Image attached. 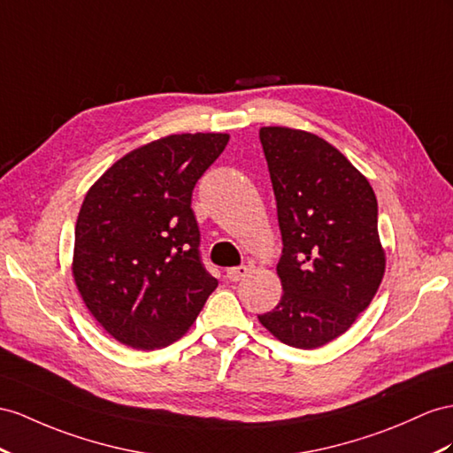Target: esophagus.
Instances as JSON below:
<instances>
[{
    "label": "esophagus",
    "mask_w": 453,
    "mask_h": 453,
    "mask_svg": "<svg viewBox=\"0 0 453 453\" xmlns=\"http://www.w3.org/2000/svg\"><path fill=\"white\" fill-rule=\"evenodd\" d=\"M249 273H250L249 265H237V268H229V270H227V280L237 283V281L242 280V277H247Z\"/></svg>",
    "instance_id": "esophagus-1"
}]
</instances>
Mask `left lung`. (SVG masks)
Instances as JSON below:
<instances>
[{
    "label": "left lung",
    "mask_w": 453,
    "mask_h": 453,
    "mask_svg": "<svg viewBox=\"0 0 453 453\" xmlns=\"http://www.w3.org/2000/svg\"><path fill=\"white\" fill-rule=\"evenodd\" d=\"M283 254V296L258 316L277 341L311 350L352 327L387 268L377 196L337 147L304 130L260 127Z\"/></svg>",
    "instance_id": "1"
}]
</instances>
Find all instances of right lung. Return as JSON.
<instances>
[{
  "mask_svg": "<svg viewBox=\"0 0 453 453\" xmlns=\"http://www.w3.org/2000/svg\"><path fill=\"white\" fill-rule=\"evenodd\" d=\"M227 134H172L126 153L88 189L73 277L112 339L155 350L183 337L218 281L199 257L195 183Z\"/></svg>",
  "mask_w": 453,
  "mask_h": 453,
  "instance_id": "add662e5",
  "label": "right lung"
}]
</instances>
